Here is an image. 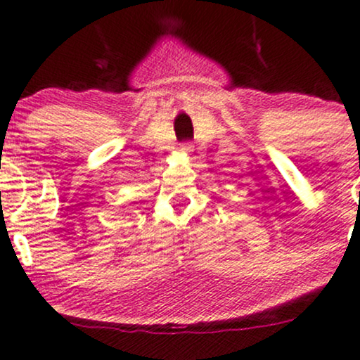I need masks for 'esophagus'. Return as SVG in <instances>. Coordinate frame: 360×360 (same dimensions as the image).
I'll return each instance as SVG.
<instances>
[{
	"instance_id": "esophagus-1",
	"label": "esophagus",
	"mask_w": 360,
	"mask_h": 360,
	"mask_svg": "<svg viewBox=\"0 0 360 360\" xmlns=\"http://www.w3.org/2000/svg\"><path fill=\"white\" fill-rule=\"evenodd\" d=\"M180 151L185 155H190L193 151V145L192 143H184V145H180Z\"/></svg>"
}]
</instances>
